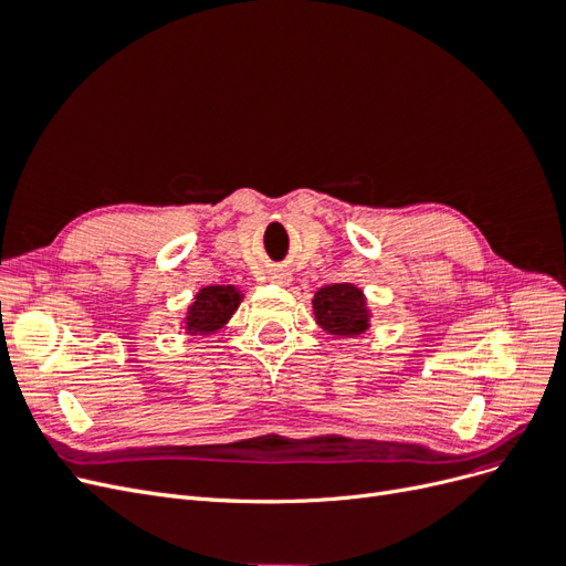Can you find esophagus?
<instances>
[{
    "label": "esophagus",
    "mask_w": 566,
    "mask_h": 566,
    "mask_svg": "<svg viewBox=\"0 0 566 566\" xmlns=\"http://www.w3.org/2000/svg\"><path fill=\"white\" fill-rule=\"evenodd\" d=\"M287 281H290V279H287V276H283V279H281V283H287Z\"/></svg>",
    "instance_id": "esophagus-1"
}]
</instances>
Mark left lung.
Masks as SVG:
<instances>
[{
  "label": "left lung",
  "instance_id": "8db88e82",
  "mask_svg": "<svg viewBox=\"0 0 566 566\" xmlns=\"http://www.w3.org/2000/svg\"><path fill=\"white\" fill-rule=\"evenodd\" d=\"M314 316L325 333L354 337L368 331L370 314L366 297L352 283L325 285L314 295Z\"/></svg>",
  "mask_w": 566,
  "mask_h": 566
}]
</instances>
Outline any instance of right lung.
<instances>
[{
	"mask_svg": "<svg viewBox=\"0 0 566 566\" xmlns=\"http://www.w3.org/2000/svg\"><path fill=\"white\" fill-rule=\"evenodd\" d=\"M243 295L233 285H208L196 295V302L188 306L186 331L191 335H208L219 331L241 304Z\"/></svg>",
	"mask_w": 566,
	"mask_h": 566,
	"instance_id": "right-lung-1",
	"label": "right lung"
}]
</instances>
